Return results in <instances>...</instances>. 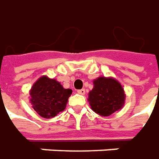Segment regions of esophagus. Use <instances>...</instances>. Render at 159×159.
Returning <instances> with one entry per match:
<instances>
[{
  "instance_id": "esophagus-1",
  "label": "esophagus",
  "mask_w": 159,
  "mask_h": 159,
  "mask_svg": "<svg viewBox=\"0 0 159 159\" xmlns=\"http://www.w3.org/2000/svg\"><path fill=\"white\" fill-rule=\"evenodd\" d=\"M77 92L79 94H81V95H85V89H80V90H78Z\"/></svg>"
}]
</instances>
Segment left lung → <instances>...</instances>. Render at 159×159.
I'll return each mask as SVG.
<instances>
[{
	"mask_svg": "<svg viewBox=\"0 0 159 159\" xmlns=\"http://www.w3.org/2000/svg\"><path fill=\"white\" fill-rule=\"evenodd\" d=\"M94 88L89 92L92 110L103 116H108L124 104L125 94L121 84L112 78L99 77L94 81Z\"/></svg>",
	"mask_w": 159,
	"mask_h": 159,
	"instance_id": "obj_1",
	"label": "left lung"
}]
</instances>
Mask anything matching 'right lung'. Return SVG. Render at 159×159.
I'll return each mask as SVG.
<instances>
[{
  "instance_id": "add662e5",
  "label": "right lung",
  "mask_w": 159,
  "mask_h": 159,
  "mask_svg": "<svg viewBox=\"0 0 159 159\" xmlns=\"http://www.w3.org/2000/svg\"><path fill=\"white\" fill-rule=\"evenodd\" d=\"M72 92L71 89H64L56 80L43 76L31 88V104L42 117H54L65 110Z\"/></svg>"
}]
</instances>
